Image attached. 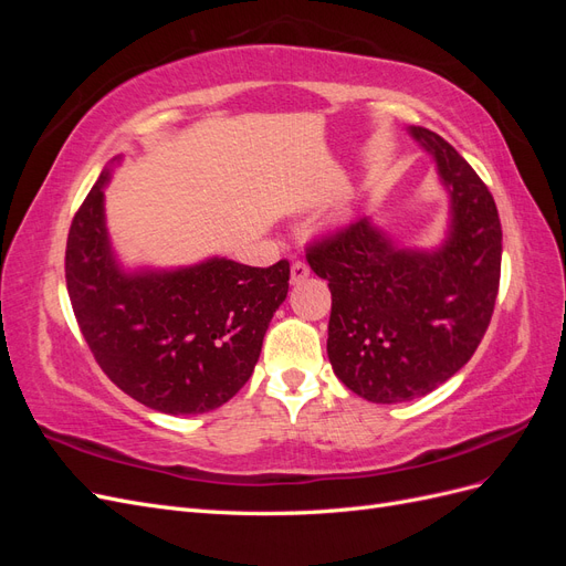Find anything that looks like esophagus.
Returning <instances> with one entry per match:
<instances>
[{"mask_svg":"<svg viewBox=\"0 0 566 566\" xmlns=\"http://www.w3.org/2000/svg\"><path fill=\"white\" fill-rule=\"evenodd\" d=\"M310 273H312L310 264L297 260V262H293V266H290V283H302L304 279H310Z\"/></svg>","mask_w":566,"mask_h":566,"instance_id":"obj_1","label":"esophagus"}]
</instances>
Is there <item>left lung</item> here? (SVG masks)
<instances>
[{"label": "left lung", "instance_id": "8db88e82", "mask_svg": "<svg viewBox=\"0 0 566 566\" xmlns=\"http://www.w3.org/2000/svg\"><path fill=\"white\" fill-rule=\"evenodd\" d=\"M451 198L437 250H403L368 217L314 241L306 262L328 281V358L337 378L373 403L424 397L482 342L501 281L503 231L486 184L439 134L410 127Z\"/></svg>", "mask_w": 566, "mask_h": 566}]
</instances>
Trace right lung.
Returning <instances> with one entry per match:
<instances>
[{
	"label": "right lung",
	"mask_w": 566,
	"mask_h": 566,
	"mask_svg": "<svg viewBox=\"0 0 566 566\" xmlns=\"http://www.w3.org/2000/svg\"><path fill=\"white\" fill-rule=\"evenodd\" d=\"M80 205L65 245V283L80 331L111 382L169 416L227 403L254 370L287 295L290 264L212 256L175 271L125 273L111 250L104 186Z\"/></svg>",
	"instance_id": "obj_1"
}]
</instances>
